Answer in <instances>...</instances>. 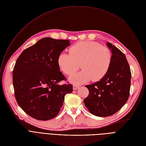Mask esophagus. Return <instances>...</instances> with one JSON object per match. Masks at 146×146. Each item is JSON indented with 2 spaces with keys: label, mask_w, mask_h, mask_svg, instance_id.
Segmentation results:
<instances>
[{
  "label": "esophagus",
  "mask_w": 146,
  "mask_h": 146,
  "mask_svg": "<svg viewBox=\"0 0 146 146\" xmlns=\"http://www.w3.org/2000/svg\"><path fill=\"white\" fill-rule=\"evenodd\" d=\"M79 87H80L79 86L74 85V86H73V90H77V88H78Z\"/></svg>",
  "instance_id": "obj_1"
}]
</instances>
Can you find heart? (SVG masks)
I'll use <instances>...</instances> for the list:
<instances>
[{"instance_id": "b5f03b06", "label": "heart", "mask_w": 146, "mask_h": 146, "mask_svg": "<svg viewBox=\"0 0 146 146\" xmlns=\"http://www.w3.org/2000/svg\"><path fill=\"white\" fill-rule=\"evenodd\" d=\"M69 54L60 53L57 62L61 71L68 75L77 71L80 63L82 70L69 79L75 85L83 84L92 79L94 81L100 80L108 72L112 62L110 51L95 41H80L69 48Z\"/></svg>"}]
</instances>
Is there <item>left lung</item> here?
Instances as JSON below:
<instances>
[{
	"mask_svg": "<svg viewBox=\"0 0 146 146\" xmlns=\"http://www.w3.org/2000/svg\"><path fill=\"white\" fill-rule=\"evenodd\" d=\"M106 45L112 54L110 68L99 81L86 86L89 94L84 100L89 112L100 117L112 115L124 106L131 86V74L125 55L110 43Z\"/></svg>",
	"mask_w": 146,
	"mask_h": 146,
	"instance_id": "1",
	"label": "left lung"
}]
</instances>
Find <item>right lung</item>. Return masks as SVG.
<instances>
[{"label": "right lung", "instance_id": "1", "mask_svg": "<svg viewBox=\"0 0 146 146\" xmlns=\"http://www.w3.org/2000/svg\"><path fill=\"white\" fill-rule=\"evenodd\" d=\"M70 45L69 40L45 37L26 48L12 72L15 96L19 107L34 119H51L59 112L71 84L60 85L66 78L60 71L58 57Z\"/></svg>", "mask_w": 146, "mask_h": 146}]
</instances>
